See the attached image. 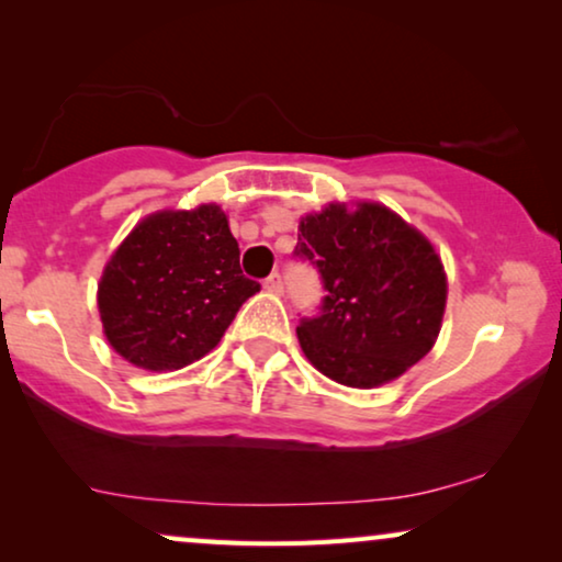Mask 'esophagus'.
<instances>
[{
	"instance_id": "esophagus-1",
	"label": "esophagus",
	"mask_w": 562,
	"mask_h": 562,
	"mask_svg": "<svg viewBox=\"0 0 562 562\" xmlns=\"http://www.w3.org/2000/svg\"><path fill=\"white\" fill-rule=\"evenodd\" d=\"M263 286H266V291H271V294H281V291H283L281 276H279V273H271V276H268V279H266Z\"/></svg>"
}]
</instances>
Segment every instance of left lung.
<instances>
[{"instance_id": "left-lung-1", "label": "left lung", "mask_w": 562, "mask_h": 562, "mask_svg": "<svg viewBox=\"0 0 562 562\" xmlns=\"http://www.w3.org/2000/svg\"><path fill=\"white\" fill-rule=\"evenodd\" d=\"M296 256L325 281L322 314L296 327L304 356L350 389L396 381L435 348L448 276L435 245L379 202H329L299 220Z\"/></svg>"}]
</instances>
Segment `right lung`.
I'll return each instance as SVG.
<instances>
[{
	"label": "right lung",
	"instance_id": "1",
	"mask_svg": "<svg viewBox=\"0 0 562 562\" xmlns=\"http://www.w3.org/2000/svg\"><path fill=\"white\" fill-rule=\"evenodd\" d=\"M260 291L240 271V248L220 204L158 210L130 229L97 283L112 350L150 373L179 371L217 348Z\"/></svg>",
	"mask_w": 562,
	"mask_h": 562
}]
</instances>
